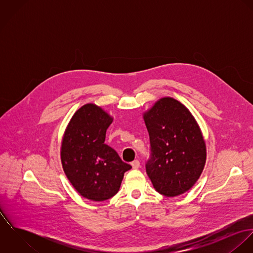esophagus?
<instances>
[{"mask_svg": "<svg viewBox=\"0 0 253 253\" xmlns=\"http://www.w3.org/2000/svg\"><path fill=\"white\" fill-rule=\"evenodd\" d=\"M131 166H132L133 169H138L140 167V162L138 160H135L131 163Z\"/></svg>", "mask_w": 253, "mask_h": 253, "instance_id": "esophagus-1", "label": "esophagus"}]
</instances>
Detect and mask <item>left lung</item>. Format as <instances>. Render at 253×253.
Wrapping results in <instances>:
<instances>
[{"label":"left lung","instance_id":"1","mask_svg":"<svg viewBox=\"0 0 253 253\" xmlns=\"http://www.w3.org/2000/svg\"><path fill=\"white\" fill-rule=\"evenodd\" d=\"M150 137L146 172L157 192L175 197L187 192L201 176L206 143L201 129L179 101L165 97L144 114Z\"/></svg>","mask_w":253,"mask_h":253}]
</instances>
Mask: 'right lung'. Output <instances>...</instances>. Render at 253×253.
I'll list each match as a JSON object with an SVG mask.
<instances>
[{"label": "right lung", "mask_w": 253, "mask_h": 253, "mask_svg": "<svg viewBox=\"0 0 253 253\" xmlns=\"http://www.w3.org/2000/svg\"><path fill=\"white\" fill-rule=\"evenodd\" d=\"M113 119L94 104H85L72 117L61 146L64 172L78 193L102 202L115 196L131 166L105 144Z\"/></svg>", "instance_id": "right-lung-1"}]
</instances>
